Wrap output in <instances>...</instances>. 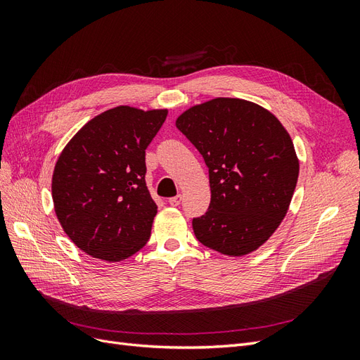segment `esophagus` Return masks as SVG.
I'll return each instance as SVG.
<instances>
[{
    "mask_svg": "<svg viewBox=\"0 0 360 360\" xmlns=\"http://www.w3.org/2000/svg\"><path fill=\"white\" fill-rule=\"evenodd\" d=\"M168 202H169L171 205H174V207L179 205V204L181 202V195H177V197H172V198H169V200H168Z\"/></svg>",
    "mask_w": 360,
    "mask_h": 360,
    "instance_id": "34e87169",
    "label": "esophagus"
}]
</instances>
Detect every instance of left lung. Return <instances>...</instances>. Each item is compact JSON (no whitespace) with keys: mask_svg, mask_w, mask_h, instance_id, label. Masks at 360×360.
I'll return each instance as SVG.
<instances>
[{"mask_svg":"<svg viewBox=\"0 0 360 360\" xmlns=\"http://www.w3.org/2000/svg\"><path fill=\"white\" fill-rule=\"evenodd\" d=\"M209 168V210L193 217L198 242L240 257L275 233L299 177L292 141L279 120L243 99L217 97L176 122Z\"/></svg>","mask_w":360,"mask_h":360,"instance_id":"left-lung-1","label":"left lung"}]
</instances>
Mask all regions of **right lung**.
Returning <instances> with one entry per match:
<instances>
[{"instance_id":"1","label":"right lung","mask_w":360,"mask_h":360,"mask_svg":"<svg viewBox=\"0 0 360 360\" xmlns=\"http://www.w3.org/2000/svg\"><path fill=\"white\" fill-rule=\"evenodd\" d=\"M167 114L112 108L90 120L61 151L52 176L53 207L84 252L122 261L148 242L158 205L146 186V148Z\"/></svg>"}]
</instances>
